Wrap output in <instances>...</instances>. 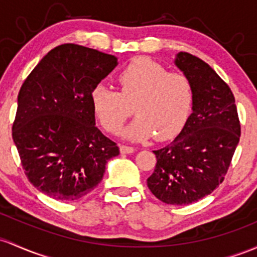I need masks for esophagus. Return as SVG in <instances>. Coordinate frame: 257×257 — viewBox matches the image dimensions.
<instances>
[{"mask_svg": "<svg viewBox=\"0 0 257 257\" xmlns=\"http://www.w3.org/2000/svg\"><path fill=\"white\" fill-rule=\"evenodd\" d=\"M119 150L122 154H133L135 151V149L133 146H128V145H120L119 146Z\"/></svg>", "mask_w": 257, "mask_h": 257, "instance_id": "1", "label": "esophagus"}]
</instances>
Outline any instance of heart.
Instances as JSON below:
<instances>
[{"mask_svg":"<svg viewBox=\"0 0 257 257\" xmlns=\"http://www.w3.org/2000/svg\"><path fill=\"white\" fill-rule=\"evenodd\" d=\"M119 91L97 85L91 92V103L105 131L117 134L132 114L137 118L124 135L132 140H157L176 137L187 123L194 102L190 78L171 72L148 58H138L120 70L117 77Z\"/></svg>","mask_w":257,"mask_h":257,"instance_id":"b5f03b06","label":"heart"}]
</instances>
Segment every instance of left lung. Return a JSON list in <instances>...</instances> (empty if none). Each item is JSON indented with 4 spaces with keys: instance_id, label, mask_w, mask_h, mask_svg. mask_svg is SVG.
I'll list each match as a JSON object with an SVG mask.
<instances>
[{
    "instance_id": "1",
    "label": "left lung",
    "mask_w": 257,
    "mask_h": 257,
    "mask_svg": "<svg viewBox=\"0 0 257 257\" xmlns=\"http://www.w3.org/2000/svg\"><path fill=\"white\" fill-rule=\"evenodd\" d=\"M174 63L193 83V113L173 142L154 151L157 163L148 187L165 204L184 206L223 182L240 122L232 90L206 62L179 52Z\"/></svg>"
}]
</instances>
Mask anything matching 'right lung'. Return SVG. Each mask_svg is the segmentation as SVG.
I'll return each mask as SVG.
<instances>
[{
  "label": "right lung",
  "mask_w": 257,
  "mask_h": 257,
  "mask_svg": "<svg viewBox=\"0 0 257 257\" xmlns=\"http://www.w3.org/2000/svg\"><path fill=\"white\" fill-rule=\"evenodd\" d=\"M117 58L75 44L55 47L32 70L18 94L12 126L25 176L61 201L81 199L102 180L117 144L95 125L91 92Z\"/></svg>",
  "instance_id": "obj_1"
}]
</instances>
